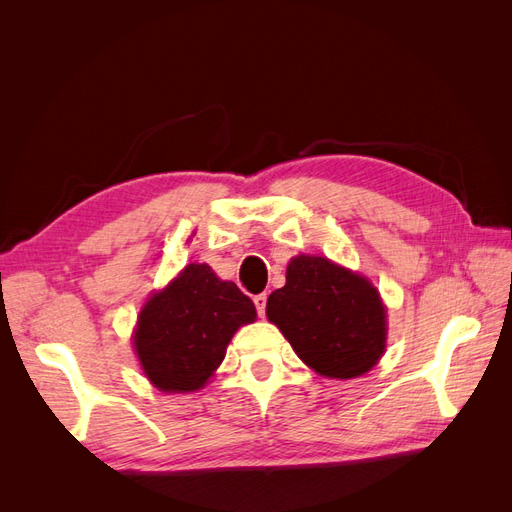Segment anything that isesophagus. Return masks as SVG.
Instances as JSON below:
<instances>
[{
	"label": "esophagus",
	"instance_id": "obj_1",
	"mask_svg": "<svg viewBox=\"0 0 512 512\" xmlns=\"http://www.w3.org/2000/svg\"><path fill=\"white\" fill-rule=\"evenodd\" d=\"M254 305H256L258 316L265 318V312H267V294H256V297H254Z\"/></svg>",
	"mask_w": 512,
	"mask_h": 512
}]
</instances>
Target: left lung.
<instances>
[{"label": "left lung", "mask_w": 512, "mask_h": 512, "mask_svg": "<svg viewBox=\"0 0 512 512\" xmlns=\"http://www.w3.org/2000/svg\"><path fill=\"white\" fill-rule=\"evenodd\" d=\"M267 318L299 359L327 378H359L386 348V307L367 277L322 256H294Z\"/></svg>", "instance_id": "8db88e82"}]
</instances>
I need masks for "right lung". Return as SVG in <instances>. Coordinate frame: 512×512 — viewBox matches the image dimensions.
<instances>
[{"label":"right lung","instance_id":"add662e5","mask_svg":"<svg viewBox=\"0 0 512 512\" xmlns=\"http://www.w3.org/2000/svg\"><path fill=\"white\" fill-rule=\"evenodd\" d=\"M256 320V307L235 282L209 265H188L138 314L134 350L145 376L164 393L203 389L220 367L232 335Z\"/></svg>","mask_w":512,"mask_h":512}]
</instances>
